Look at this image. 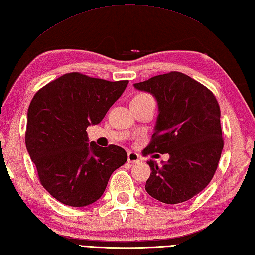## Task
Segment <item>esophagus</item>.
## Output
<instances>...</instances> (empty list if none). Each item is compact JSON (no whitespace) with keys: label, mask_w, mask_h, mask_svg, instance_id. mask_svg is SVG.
Listing matches in <instances>:
<instances>
[{"label":"esophagus","mask_w":255,"mask_h":255,"mask_svg":"<svg viewBox=\"0 0 255 255\" xmlns=\"http://www.w3.org/2000/svg\"><path fill=\"white\" fill-rule=\"evenodd\" d=\"M138 161H140V156L137 154V152L129 151L128 152V163L130 164H136Z\"/></svg>","instance_id":"esophagus-1"}]
</instances>
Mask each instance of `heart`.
I'll list each match as a JSON object with an SVG mask.
<instances>
[{
    "instance_id": "obj_1",
    "label": "heart",
    "mask_w": 255,
    "mask_h": 255,
    "mask_svg": "<svg viewBox=\"0 0 255 255\" xmlns=\"http://www.w3.org/2000/svg\"><path fill=\"white\" fill-rule=\"evenodd\" d=\"M145 96H147V95H139V96H137V97H145Z\"/></svg>"
}]
</instances>
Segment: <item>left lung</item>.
I'll return each instance as SVG.
<instances>
[{"mask_svg": "<svg viewBox=\"0 0 255 255\" xmlns=\"http://www.w3.org/2000/svg\"><path fill=\"white\" fill-rule=\"evenodd\" d=\"M154 96L158 107L152 140L146 154H168L158 165L147 161L151 174L145 189L165 204H179L202 192L214 176L223 139L220 106L214 95L182 72H169L133 83Z\"/></svg>", "mask_w": 255, "mask_h": 255, "instance_id": "left-lung-1", "label": "left lung"}]
</instances>
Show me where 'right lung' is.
Returning <instances> with one entry per match:
<instances>
[{"label":"right lung","mask_w":255,"mask_h":255,"mask_svg":"<svg viewBox=\"0 0 255 255\" xmlns=\"http://www.w3.org/2000/svg\"><path fill=\"white\" fill-rule=\"evenodd\" d=\"M128 80L63 75L34 95L27 110L25 145L42 186L64 205L98 201L110 176L127 161L122 147L89 145L87 127L99 124Z\"/></svg>","instance_id":"right-lung-1"}]
</instances>
